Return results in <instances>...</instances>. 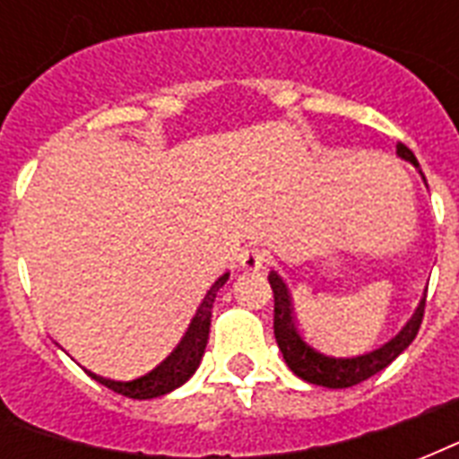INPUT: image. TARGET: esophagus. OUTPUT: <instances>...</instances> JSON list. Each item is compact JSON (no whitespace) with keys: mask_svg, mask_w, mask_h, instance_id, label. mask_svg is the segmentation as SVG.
<instances>
[{"mask_svg":"<svg viewBox=\"0 0 459 459\" xmlns=\"http://www.w3.org/2000/svg\"><path fill=\"white\" fill-rule=\"evenodd\" d=\"M264 264L266 252L259 250V247H247V250H243V255H240V266L247 269V272H257V269H262Z\"/></svg>","mask_w":459,"mask_h":459,"instance_id":"1","label":"esophagus"}]
</instances>
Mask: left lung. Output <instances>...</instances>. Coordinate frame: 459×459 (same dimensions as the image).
<instances>
[{
  "mask_svg": "<svg viewBox=\"0 0 459 459\" xmlns=\"http://www.w3.org/2000/svg\"><path fill=\"white\" fill-rule=\"evenodd\" d=\"M395 150H398V157L410 161L414 169H420V161L414 159L412 150H407L403 143H398ZM269 283H272L273 290V335H276V342L283 352V359L290 367V371L305 378L307 384L326 385V388H350V385L362 384L369 377L385 369L414 341V335L421 326V319H424V305H427V295H424V300L420 302L417 312L412 314V319L407 321L405 328L393 341H388L374 352L359 357H328L312 348L298 328L293 305H290V293H288L283 279L276 272H272Z\"/></svg>",
  "mask_w": 459,
  "mask_h": 459,
  "instance_id": "obj_1",
  "label": "left lung"
}]
</instances>
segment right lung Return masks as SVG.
<instances>
[{
  "label": "right lung",
  "instance_id": "obj_1",
  "mask_svg": "<svg viewBox=\"0 0 459 459\" xmlns=\"http://www.w3.org/2000/svg\"><path fill=\"white\" fill-rule=\"evenodd\" d=\"M226 281H229V273H223L221 279L209 288L202 305L197 307V314H195L193 321H190V326H187L186 335L180 338L176 350L166 357L164 362L159 364L157 369H152L150 374H145V377L133 378V381H111V378L97 377V374L88 371L90 377L95 378V381H100L102 385H107L109 391L133 400L159 398V395H166V393H171L173 388H178V385L186 384L187 378L195 374V369L200 367V359L202 355H204V348H207L209 326H212V307H214V298L216 293H219V288H221Z\"/></svg>",
  "mask_w": 459,
  "mask_h": 459
}]
</instances>
